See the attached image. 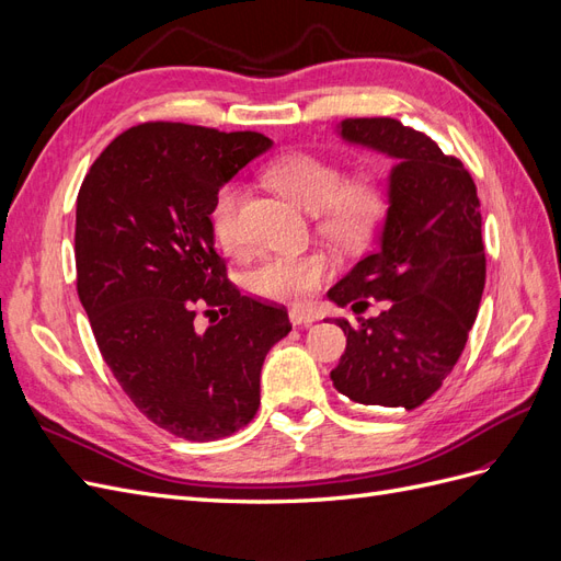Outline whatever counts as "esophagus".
I'll return each mask as SVG.
<instances>
[{"label": "esophagus", "instance_id": "1", "mask_svg": "<svg viewBox=\"0 0 561 561\" xmlns=\"http://www.w3.org/2000/svg\"><path fill=\"white\" fill-rule=\"evenodd\" d=\"M316 320H318V316L311 313V311H299V309H293V311H290V322H293L295 328H297V325L309 328L311 322H316Z\"/></svg>", "mask_w": 561, "mask_h": 561}]
</instances>
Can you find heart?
I'll list each match as a JSON object with an SVG mask.
<instances>
[{"label":"heart","mask_w":561,"mask_h":561,"mask_svg":"<svg viewBox=\"0 0 561 561\" xmlns=\"http://www.w3.org/2000/svg\"><path fill=\"white\" fill-rule=\"evenodd\" d=\"M339 165L295 151L266 168V180L307 213H318V229L339 245H358L369 239L383 213V190L375 175L363 173L342 180ZM241 186L227 182L210 206V225L217 243L227 252L241 250L239 229ZM332 274L325 252L268 254L250 274L254 295L276 301L307 304Z\"/></svg>","instance_id":"obj_1"}]
</instances>
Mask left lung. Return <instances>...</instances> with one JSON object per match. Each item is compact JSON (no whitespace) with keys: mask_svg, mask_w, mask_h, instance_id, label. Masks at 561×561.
<instances>
[{"mask_svg":"<svg viewBox=\"0 0 561 561\" xmlns=\"http://www.w3.org/2000/svg\"><path fill=\"white\" fill-rule=\"evenodd\" d=\"M334 133L393 165L377 250L328 290L336 307L360 313L377 299L386 311L358 325L334 320L346 351L330 379L358 404L414 410L443 386L478 318L486 276L478 192L461 161L396 118H346Z\"/></svg>","mask_w":561,"mask_h":561,"instance_id":"left-lung-1","label":"left lung"}]
</instances>
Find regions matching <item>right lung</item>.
<instances>
[{
  "label": "right lung",
  "mask_w": 561,
  "mask_h": 561,
  "mask_svg": "<svg viewBox=\"0 0 561 561\" xmlns=\"http://www.w3.org/2000/svg\"><path fill=\"white\" fill-rule=\"evenodd\" d=\"M271 145L250 130L140 124L107 145L77 196V293L98 348L133 404L192 443L250 423L266 353L293 330L285 309L227 283L210 225L219 186ZM201 306L218 309L203 333Z\"/></svg>",
  "instance_id": "1"
}]
</instances>
